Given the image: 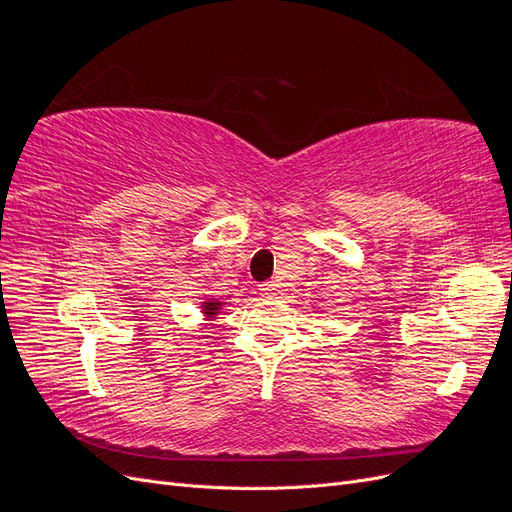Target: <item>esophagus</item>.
<instances>
[{
    "instance_id": "34e87169",
    "label": "esophagus",
    "mask_w": 512,
    "mask_h": 512,
    "mask_svg": "<svg viewBox=\"0 0 512 512\" xmlns=\"http://www.w3.org/2000/svg\"><path fill=\"white\" fill-rule=\"evenodd\" d=\"M260 292H262V297H275V294H277V284L275 282L260 284Z\"/></svg>"
}]
</instances>
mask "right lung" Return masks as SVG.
I'll list each match as a JSON object with an SVG mask.
<instances>
[{
	"instance_id": "obj_1",
	"label": "right lung",
	"mask_w": 512,
	"mask_h": 512,
	"mask_svg": "<svg viewBox=\"0 0 512 512\" xmlns=\"http://www.w3.org/2000/svg\"><path fill=\"white\" fill-rule=\"evenodd\" d=\"M220 305H222V303H218V301H209V303H205V314H207V316H215V314H218Z\"/></svg>"
}]
</instances>
